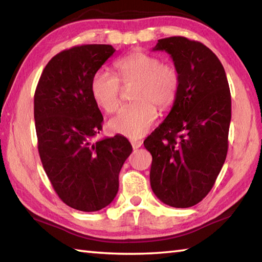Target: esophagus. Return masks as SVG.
Instances as JSON below:
<instances>
[{
	"mask_svg": "<svg viewBox=\"0 0 262 262\" xmlns=\"http://www.w3.org/2000/svg\"><path fill=\"white\" fill-rule=\"evenodd\" d=\"M131 145H132V148L133 149H138V148L141 147L142 145V141L141 140H131Z\"/></svg>",
	"mask_w": 262,
	"mask_h": 262,
	"instance_id": "34e87169",
	"label": "esophagus"
}]
</instances>
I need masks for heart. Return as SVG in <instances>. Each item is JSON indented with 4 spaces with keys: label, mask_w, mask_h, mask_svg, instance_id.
Instances as JSON below:
<instances>
[{
    "label": "heart",
    "mask_w": 262,
    "mask_h": 262,
    "mask_svg": "<svg viewBox=\"0 0 262 262\" xmlns=\"http://www.w3.org/2000/svg\"><path fill=\"white\" fill-rule=\"evenodd\" d=\"M118 78L107 71H98L91 80L93 100L106 113H113L120 105L121 83L135 84L132 99L136 102L123 107L108 122L115 135L140 138L148 132L161 110L173 105L180 91V76L174 67L162 63L152 54L136 51L115 62Z\"/></svg>",
    "instance_id": "obj_1"
}]
</instances>
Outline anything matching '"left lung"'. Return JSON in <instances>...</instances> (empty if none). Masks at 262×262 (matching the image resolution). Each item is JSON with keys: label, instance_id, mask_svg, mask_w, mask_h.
Instances as JSON below:
<instances>
[{"label": "left lung", "instance_id": "left-lung-1", "mask_svg": "<svg viewBox=\"0 0 262 262\" xmlns=\"http://www.w3.org/2000/svg\"><path fill=\"white\" fill-rule=\"evenodd\" d=\"M152 51L170 54L180 91L169 115L144 141L152 156L150 186L173 208H190L213 187L228 150L231 98L218 57L181 36L159 39Z\"/></svg>", "mask_w": 262, "mask_h": 262}]
</instances>
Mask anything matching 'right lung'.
<instances>
[{
  "instance_id": "1",
  "label": "right lung",
  "mask_w": 262,
  "mask_h": 262,
  "mask_svg": "<svg viewBox=\"0 0 262 262\" xmlns=\"http://www.w3.org/2000/svg\"><path fill=\"white\" fill-rule=\"evenodd\" d=\"M114 52L108 44L59 52L43 70L34 96L44 171L63 203L78 211H99L112 203L118 174L132 152L122 136L93 142L103 117L91 96V80Z\"/></svg>"
}]
</instances>
